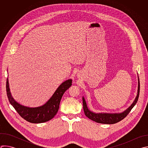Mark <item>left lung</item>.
<instances>
[{"mask_svg": "<svg viewBox=\"0 0 148 148\" xmlns=\"http://www.w3.org/2000/svg\"><path fill=\"white\" fill-rule=\"evenodd\" d=\"M138 86L137 95L131 106L129 107V108H128L125 111H124L121 113H95L91 111L88 108L85 98H84V97H82L83 109L86 116H87L89 119L96 122L100 123H104V124H114L122 120L130 112V111L136 105L138 100V98L139 95V90H140V83H139V79L138 76Z\"/></svg>", "mask_w": 148, "mask_h": 148, "instance_id": "1", "label": "left lung"}]
</instances>
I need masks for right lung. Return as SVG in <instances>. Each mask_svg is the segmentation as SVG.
I'll return each instance as SVG.
<instances>
[{"label": "right lung", "instance_id": "obj_1", "mask_svg": "<svg viewBox=\"0 0 148 148\" xmlns=\"http://www.w3.org/2000/svg\"><path fill=\"white\" fill-rule=\"evenodd\" d=\"M71 85V79L63 82L45 104L35 108L23 106L13 99L10 91L8 78L6 81V92L9 102L21 116L30 123H39L50 121L56 115L63 94Z\"/></svg>", "mask_w": 148, "mask_h": 148}]
</instances>
